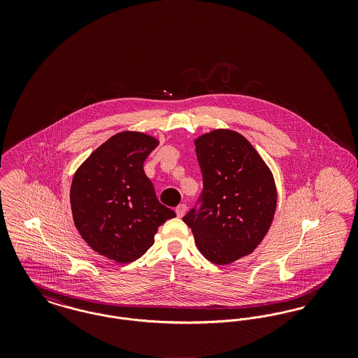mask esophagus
Here are the masks:
<instances>
[{
  "label": "esophagus",
  "instance_id": "34e87169",
  "mask_svg": "<svg viewBox=\"0 0 358 358\" xmlns=\"http://www.w3.org/2000/svg\"><path fill=\"white\" fill-rule=\"evenodd\" d=\"M176 213L178 217H182L185 213H187V205L180 204L176 208Z\"/></svg>",
  "mask_w": 358,
  "mask_h": 358
}]
</instances>
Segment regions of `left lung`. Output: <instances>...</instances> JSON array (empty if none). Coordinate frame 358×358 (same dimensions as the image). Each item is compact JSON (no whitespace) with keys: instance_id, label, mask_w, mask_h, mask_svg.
<instances>
[{"instance_id":"8db88e82","label":"left lung","mask_w":358,"mask_h":358,"mask_svg":"<svg viewBox=\"0 0 358 358\" xmlns=\"http://www.w3.org/2000/svg\"><path fill=\"white\" fill-rule=\"evenodd\" d=\"M203 173V205L182 219L199 251L227 266L251 255L273 224L278 192L273 174L251 142L235 130L194 138Z\"/></svg>"}]
</instances>
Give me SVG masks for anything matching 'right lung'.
I'll use <instances>...</instances> for the list:
<instances>
[{
  "label": "right lung",
  "mask_w": 358,
  "mask_h": 358,
  "mask_svg": "<svg viewBox=\"0 0 358 358\" xmlns=\"http://www.w3.org/2000/svg\"><path fill=\"white\" fill-rule=\"evenodd\" d=\"M158 145L155 136L122 131L75 171L69 190L73 222L99 255L122 264L134 262L153 245L158 227L176 217L158 201L143 171L146 157Z\"/></svg>",
  "instance_id": "right-lung-1"
}]
</instances>
